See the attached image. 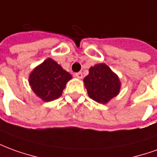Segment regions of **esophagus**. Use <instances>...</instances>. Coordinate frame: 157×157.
I'll list each match as a JSON object with an SVG mask.
<instances>
[{
	"instance_id": "obj_1",
	"label": "esophagus",
	"mask_w": 157,
	"mask_h": 157,
	"mask_svg": "<svg viewBox=\"0 0 157 157\" xmlns=\"http://www.w3.org/2000/svg\"><path fill=\"white\" fill-rule=\"evenodd\" d=\"M75 77H77L79 79H82L83 77V75H82V72H78V73H75Z\"/></svg>"
}]
</instances>
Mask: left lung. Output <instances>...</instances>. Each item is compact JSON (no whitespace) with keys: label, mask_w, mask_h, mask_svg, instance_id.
I'll return each instance as SVG.
<instances>
[{"label":"left lung","mask_w":157,"mask_h":157,"mask_svg":"<svg viewBox=\"0 0 157 157\" xmlns=\"http://www.w3.org/2000/svg\"><path fill=\"white\" fill-rule=\"evenodd\" d=\"M83 81L88 96L100 104H106L120 92L121 82L118 76L105 63L90 68L89 74Z\"/></svg>","instance_id":"8db88e82"}]
</instances>
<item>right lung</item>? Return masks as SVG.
<instances>
[{
	"label": "right lung",
	"mask_w": 157,
	"mask_h": 157,
	"mask_svg": "<svg viewBox=\"0 0 157 157\" xmlns=\"http://www.w3.org/2000/svg\"><path fill=\"white\" fill-rule=\"evenodd\" d=\"M72 78L52 59L37 66L29 75V82L34 93L46 102L52 101L62 95L68 81Z\"/></svg>",
	"instance_id": "obj_1"
}]
</instances>
